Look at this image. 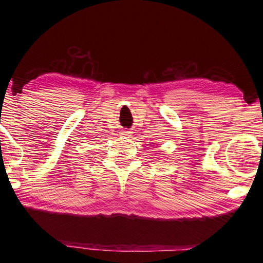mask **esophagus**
<instances>
[{"instance_id":"esophagus-1","label":"esophagus","mask_w":263,"mask_h":263,"mask_svg":"<svg viewBox=\"0 0 263 263\" xmlns=\"http://www.w3.org/2000/svg\"><path fill=\"white\" fill-rule=\"evenodd\" d=\"M122 137H125V138H128V137H131V135H132V132L130 131V130H124V131H122Z\"/></svg>"}]
</instances>
